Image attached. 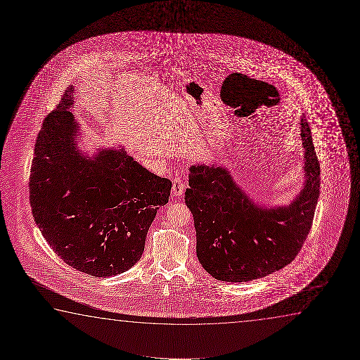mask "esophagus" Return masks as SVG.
<instances>
[{
  "mask_svg": "<svg viewBox=\"0 0 360 360\" xmlns=\"http://www.w3.org/2000/svg\"><path fill=\"white\" fill-rule=\"evenodd\" d=\"M184 188H186V184L183 182L182 178L176 177L173 179L172 193L176 197L182 195L183 192H184Z\"/></svg>",
  "mask_w": 360,
  "mask_h": 360,
  "instance_id": "34e87169",
  "label": "esophagus"
}]
</instances>
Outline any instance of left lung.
Instances as JSON below:
<instances>
[{
    "mask_svg": "<svg viewBox=\"0 0 360 360\" xmlns=\"http://www.w3.org/2000/svg\"><path fill=\"white\" fill-rule=\"evenodd\" d=\"M306 184L285 207L261 209L237 187L226 168L192 166L186 204L194 217L197 256L217 281L242 283L279 271L295 259L312 226L320 197V162L301 118Z\"/></svg>",
    "mask_w": 360,
    "mask_h": 360,
    "instance_id": "left-lung-1",
    "label": "left lung"
}]
</instances>
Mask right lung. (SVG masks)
<instances>
[{"label": "right lung", "mask_w": 360, "mask_h": 360, "mask_svg": "<svg viewBox=\"0 0 360 360\" xmlns=\"http://www.w3.org/2000/svg\"><path fill=\"white\" fill-rule=\"evenodd\" d=\"M72 86L46 115L35 143L30 200L34 221L53 251L77 271L112 276L143 256L145 240L172 182L143 168L124 150L84 158L68 109Z\"/></svg>", "instance_id": "right-lung-1"}]
</instances>
